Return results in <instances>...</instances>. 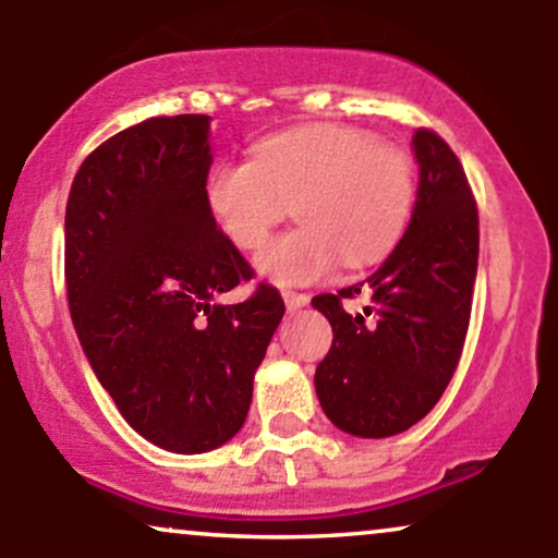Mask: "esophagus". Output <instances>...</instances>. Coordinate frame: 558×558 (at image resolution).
<instances>
[{
    "label": "esophagus",
    "mask_w": 558,
    "mask_h": 558,
    "mask_svg": "<svg viewBox=\"0 0 558 558\" xmlns=\"http://www.w3.org/2000/svg\"><path fill=\"white\" fill-rule=\"evenodd\" d=\"M283 301H286V306L288 310H301V306H306L310 304V293H299V291H283Z\"/></svg>",
    "instance_id": "esophagus-1"
}]
</instances>
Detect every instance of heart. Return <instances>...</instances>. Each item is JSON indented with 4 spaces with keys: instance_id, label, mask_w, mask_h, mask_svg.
Returning a JSON list of instances; mask_svg holds the SVG:
<instances>
[{
    "instance_id": "heart-1",
    "label": "heart",
    "mask_w": 558,
    "mask_h": 558,
    "mask_svg": "<svg viewBox=\"0 0 558 558\" xmlns=\"http://www.w3.org/2000/svg\"><path fill=\"white\" fill-rule=\"evenodd\" d=\"M417 194L414 157L356 125H299L257 141L248 162L209 170L207 207L235 246L257 252L286 220L301 226L259 254L275 283H315L367 267L401 239Z\"/></svg>"
}]
</instances>
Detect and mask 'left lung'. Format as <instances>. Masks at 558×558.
I'll list each match as a JSON object with an SVG mask.
<instances>
[{"instance_id":"8db88e82","label":"left lung","mask_w":558,"mask_h":558,"mask_svg":"<svg viewBox=\"0 0 558 558\" xmlns=\"http://www.w3.org/2000/svg\"><path fill=\"white\" fill-rule=\"evenodd\" d=\"M420 189L407 233L362 283L319 293L332 345L317 364L325 414L360 438L403 433L438 403L462 356L475 291L480 220L462 162L430 128L412 136ZM368 296L362 313L344 306Z\"/></svg>"}]
</instances>
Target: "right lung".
Listing matches in <instances>:
<instances>
[{
    "label": "right lung",
    "instance_id": "right-lung-1",
    "mask_svg": "<svg viewBox=\"0 0 558 558\" xmlns=\"http://www.w3.org/2000/svg\"><path fill=\"white\" fill-rule=\"evenodd\" d=\"M207 114L114 133L83 159L65 209V283L96 377L128 425L175 453L213 451L241 430L254 373L286 304L217 228L204 185Z\"/></svg>",
    "mask_w": 558,
    "mask_h": 558
}]
</instances>
